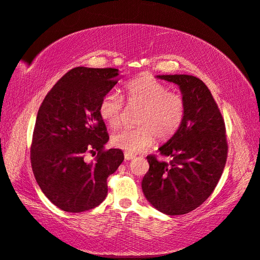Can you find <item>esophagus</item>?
Returning a JSON list of instances; mask_svg holds the SVG:
<instances>
[{"instance_id":"obj_1","label":"esophagus","mask_w":260,"mask_h":260,"mask_svg":"<svg viewBox=\"0 0 260 260\" xmlns=\"http://www.w3.org/2000/svg\"><path fill=\"white\" fill-rule=\"evenodd\" d=\"M124 157H125V160H133V158L136 157V155L131 153H124Z\"/></svg>"}]
</instances>
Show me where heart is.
<instances>
[{"label": "heart", "mask_w": 260, "mask_h": 260, "mask_svg": "<svg viewBox=\"0 0 260 260\" xmlns=\"http://www.w3.org/2000/svg\"><path fill=\"white\" fill-rule=\"evenodd\" d=\"M129 106L140 107L135 123L137 126L121 129L112 135L114 147L125 153H138L151 147L155 137L168 140L174 137L183 124L186 104L181 94L169 91L168 86L149 75H143L124 85ZM122 97L109 91L100 99L98 112L102 120L111 127L122 123Z\"/></svg>", "instance_id": "1"}]
</instances>
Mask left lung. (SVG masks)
<instances>
[{"label": "left lung", "instance_id": "left-lung-1", "mask_svg": "<svg viewBox=\"0 0 260 260\" xmlns=\"http://www.w3.org/2000/svg\"><path fill=\"white\" fill-rule=\"evenodd\" d=\"M179 85L186 113L174 137L158 148L170 162L148 155L142 187L152 206L166 215L188 213L210 197L226 165L225 122L210 90L192 75H157Z\"/></svg>", "mask_w": 260, "mask_h": 260}]
</instances>
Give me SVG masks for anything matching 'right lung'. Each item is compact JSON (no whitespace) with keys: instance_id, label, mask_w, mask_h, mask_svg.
I'll list each match as a JSON object with an SVG mask.
<instances>
[{"instance_id":"obj_1","label":"right lung","mask_w":260,"mask_h":260,"mask_svg":"<svg viewBox=\"0 0 260 260\" xmlns=\"http://www.w3.org/2000/svg\"><path fill=\"white\" fill-rule=\"evenodd\" d=\"M116 68L75 67L45 95L30 146L35 179L45 197L67 212H83L102 203L107 178L124 160L121 149H105L106 125L100 99L117 83ZM88 152L96 155L86 162Z\"/></svg>"}]
</instances>
